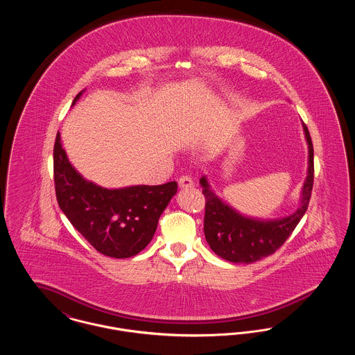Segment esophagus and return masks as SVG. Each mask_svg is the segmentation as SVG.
Instances as JSON below:
<instances>
[{"mask_svg":"<svg viewBox=\"0 0 355 355\" xmlns=\"http://www.w3.org/2000/svg\"><path fill=\"white\" fill-rule=\"evenodd\" d=\"M178 184H180L181 189H189V187H193V186H194L193 180H191L189 175H182V177L180 178Z\"/></svg>","mask_w":355,"mask_h":355,"instance_id":"1","label":"esophagus"}]
</instances>
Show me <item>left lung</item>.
<instances>
[{
	"instance_id": "obj_1",
	"label": "left lung",
	"mask_w": 355,
	"mask_h": 355,
	"mask_svg": "<svg viewBox=\"0 0 355 355\" xmlns=\"http://www.w3.org/2000/svg\"><path fill=\"white\" fill-rule=\"evenodd\" d=\"M307 144V173L301 189L297 210L279 218H257L239 213L220 200L211 190L209 180L202 175L200 184L206 198L203 232L210 249L220 258L234 263H253L274 253L284 245L304 217L314 181V150L310 133L302 123Z\"/></svg>"
}]
</instances>
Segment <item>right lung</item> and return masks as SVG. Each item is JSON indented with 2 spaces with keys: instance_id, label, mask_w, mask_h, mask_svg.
<instances>
[{
  "instance_id": "obj_1",
  "label": "right lung",
  "mask_w": 355,
  "mask_h": 355,
  "mask_svg": "<svg viewBox=\"0 0 355 355\" xmlns=\"http://www.w3.org/2000/svg\"><path fill=\"white\" fill-rule=\"evenodd\" d=\"M80 92L71 106L80 100ZM54 184L58 206L100 253L129 258L152 241L158 220L177 193V182L107 189L87 181L70 164L57 133L54 150Z\"/></svg>"
}]
</instances>
